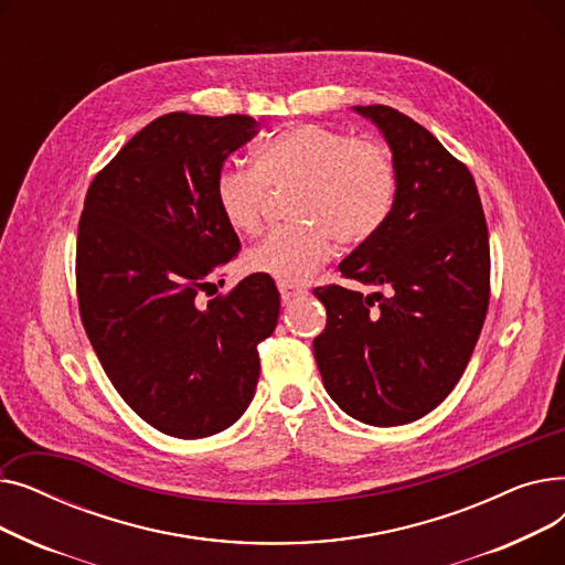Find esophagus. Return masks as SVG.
<instances>
[{
	"instance_id": "1",
	"label": "esophagus",
	"mask_w": 565,
	"mask_h": 565,
	"mask_svg": "<svg viewBox=\"0 0 565 565\" xmlns=\"http://www.w3.org/2000/svg\"><path fill=\"white\" fill-rule=\"evenodd\" d=\"M307 290L305 288H295V286H288V284H279V295L284 302H290L295 298H300V295H305Z\"/></svg>"
}]
</instances>
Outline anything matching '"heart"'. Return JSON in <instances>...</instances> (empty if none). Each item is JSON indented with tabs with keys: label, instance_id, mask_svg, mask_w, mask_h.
Wrapping results in <instances>:
<instances>
[{
	"label": "heart",
	"instance_id": "heart-1",
	"mask_svg": "<svg viewBox=\"0 0 565 565\" xmlns=\"http://www.w3.org/2000/svg\"><path fill=\"white\" fill-rule=\"evenodd\" d=\"M270 190H295L290 220L249 249V273L279 284H305L330 260L334 241L364 245L387 224L396 201V167L377 141L305 124L260 143L256 167L226 164L215 181L224 222L241 235H258Z\"/></svg>",
	"mask_w": 565,
	"mask_h": 565
}]
</instances>
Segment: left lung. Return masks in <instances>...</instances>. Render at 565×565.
Listing matches in <instances>:
<instances>
[{"instance_id":"left-lung-1","label":"left lung","mask_w":565,"mask_h":565,"mask_svg":"<svg viewBox=\"0 0 565 565\" xmlns=\"http://www.w3.org/2000/svg\"><path fill=\"white\" fill-rule=\"evenodd\" d=\"M392 148L394 211L339 267L384 286L362 295L320 286L328 324L313 339L332 401L369 426L422 419L451 394L490 302V243L469 169L424 126L387 105L354 107Z\"/></svg>"}]
</instances>
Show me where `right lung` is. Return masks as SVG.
I'll return each mask as SVG.
<instances>
[{
  "label": "right lung",
  "mask_w": 565,
  "mask_h": 565,
  "mask_svg": "<svg viewBox=\"0 0 565 565\" xmlns=\"http://www.w3.org/2000/svg\"><path fill=\"white\" fill-rule=\"evenodd\" d=\"M260 124L171 111L98 171L77 228V300L114 390L164 435L199 439L233 426L258 382V343L279 318L270 277L228 295L213 277L241 252L215 181Z\"/></svg>",
  "instance_id": "obj_1"
}]
</instances>
